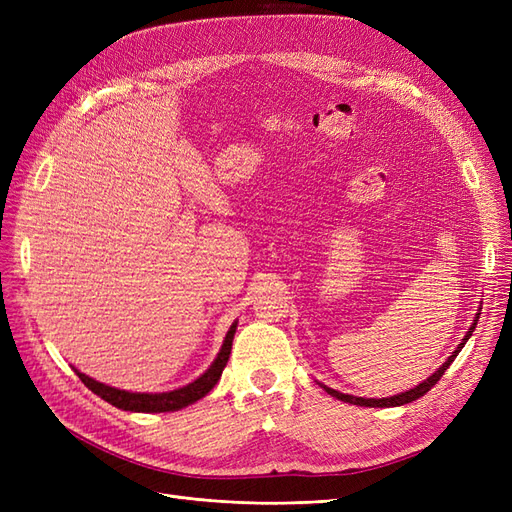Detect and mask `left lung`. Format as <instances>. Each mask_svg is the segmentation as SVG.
Returning <instances> with one entry per match:
<instances>
[{"instance_id":"obj_1","label":"left lung","mask_w":512,"mask_h":512,"mask_svg":"<svg viewBox=\"0 0 512 512\" xmlns=\"http://www.w3.org/2000/svg\"><path fill=\"white\" fill-rule=\"evenodd\" d=\"M480 309L483 307H478V314H476V318H474V322L470 324V329H468V333L463 335V339L459 342V346L455 348V352L448 356V359L433 371V374L427 378V380H423V382H418L414 389H410V391H404V393H397V395H391V397H382V399H369V397H354V395H346V393H339V391H335V389H329L327 384H320L324 391H327L331 397H335V399H339V401H346V404H352V406H365V408H395V406H406V404H410V401H416L418 397H423L427 391H431V386H436L438 384V380L444 376V371L451 367V363L455 361V356L461 352V348L466 346V342L470 339V335L474 333V329H476V322H478V318H480Z\"/></svg>"}]
</instances>
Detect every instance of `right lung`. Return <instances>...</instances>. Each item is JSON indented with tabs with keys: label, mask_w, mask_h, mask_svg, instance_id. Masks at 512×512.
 I'll return each mask as SVG.
<instances>
[{
	"label": "right lung",
	"mask_w": 512,
	"mask_h": 512,
	"mask_svg": "<svg viewBox=\"0 0 512 512\" xmlns=\"http://www.w3.org/2000/svg\"><path fill=\"white\" fill-rule=\"evenodd\" d=\"M235 331H237V320L230 324V329L224 337V344H222L218 356H215L213 363L209 365L205 374H200L194 382L179 386V389H175V391L130 393V391H121V389H115V386H108L104 382L89 378L79 369H74V371L91 393H96L98 397H102L104 401H108V404L119 408V410L147 412V414H151V412H175V410H181L185 406L194 404V401H198V399H203L213 389V386L218 384L222 371L228 363V356H230V350H232V337H235Z\"/></svg>",
	"instance_id": "add662e5"
}]
</instances>
